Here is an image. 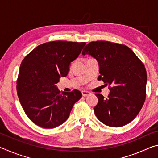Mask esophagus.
Returning a JSON list of instances; mask_svg holds the SVG:
<instances>
[{"mask_svg":"<svg viewBox=\"0 0 158 158\" xmlns=\"http://www.w3.org/2000/svg\"><path fill=\"white\" fill-rule=\"evenodd\" d=\"M81 93H82V95L84 96V97H86V96L89 95L90 94V92L86 91V90H83V91H81Z\"/></svg>","mask_w":158,"mask_h":158,"instance_id":"obj_1","label":"esophagus"}]
</instances>
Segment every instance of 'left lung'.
<instances>
[{
	"instance_id": "left-lung-1",
	"label": "left lung",
	"mask_w": 158,
	"mask_h": 158,
	"mask_svg": "<svg viewBox=\"0 0 158 158\" xmlns=\"http://www.w3.org/2000/svg\"><path fill=\"white\" fill-rule=\"evenodd\" d=\"M99 64L98 80L109 85L107 98L97 93L93 109L102 123L118 127L137 116L146 100L147 74L143 63L129 47L107 41L91 42L82 52Z\"/></svg>"
}]
</instances>
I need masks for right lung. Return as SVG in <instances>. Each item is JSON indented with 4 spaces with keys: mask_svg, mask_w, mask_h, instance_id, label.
Segmentation results:
<instances>
[{
    "mask_svg": "<svg viewBox=\"0 0 158 158\" xmlns=\"http://www.w3.org/2000/svg\"><path fill=\"white\" fill-rule=\"evenodd\" d=\"M85 42L53 41L39 45L21 63L17 81L20 103L27 116L43 128H54L68 118L82 97L78 90L62 92L56 84L68 74Z\"/></svg>",
    "mask_w": 158,
    "mask_h": 158,
    "instance_id": "obj_1",
    "label": "right lung"
}]
</instances>
